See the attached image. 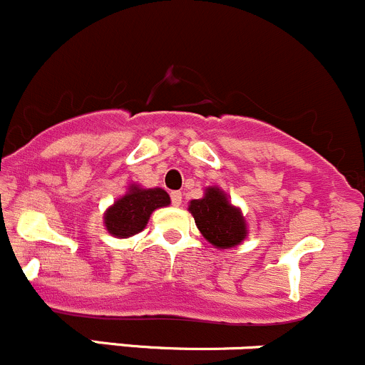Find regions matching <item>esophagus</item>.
Returning a JSON list of instances; mask_svg holds the SVG:
<instances>
[{
	"instance_id": "obj_1",
	"label": "esophagus",
	"mask_w": 365,
	"mask_h": 365,
	"mask_svg": "<svg viewBox=\"0 0 365 365\" xmlns=\"http://www.w3.org/2000/svg\"><path fill=\"white\" fill-rule=\"evenodd\" d=\"M170 197H172V204H174L175 207H179V205L182 204V193H181V191H172Z\"/></svg>"
}]
</instances>
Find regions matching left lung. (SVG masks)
I'll return each instance as SVG.
<instances>
[{"instance_id": "8db88e82", "label": "left lung", "mask_w": 365, "mask_h": 365, "mask_svg": "<svg viewBox=\"0 0 365 365\" xmlns=\"http://www.w3.org/2000/svg\"><path fill=\"white\" fill-rule=\"evenodd\" d=\"M187 211L195 218L202 236L215 248L227 250L247 240V220L241 209L229 200V195L222 187H205L204 197L191 200Z\"/></svg>"}]
</instances>
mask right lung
Returning a JSON list of instances; mask_svg holds the SVG:
<instances>
[{
  "label": "right lung",
  "instance_id": "right-lung-1",
  "mask_svg": "<svg viewBox=\"0 0 365 365\" xmlns=\"http://www.w3.org/2000/svg\"><path fill=\"white\" fill-rule=\"evenodd\" d=\"M170 205V197L163 187H143L133 182L122 197H118L104 211L103 223L108 234L125 240L142 232L156 209Z\"/></svg>",
  "mask_w": 365,
  "mask_h": 365
}]
</instances>
